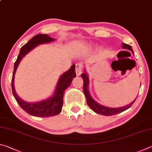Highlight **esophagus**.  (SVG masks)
<instances>
[{"mask_svg": "<svg viewBox=\"0 0 152 152\" xmlns=\"http://www.w3.org/2000/svg\"><path fill=\"white\" fill-rule=\"evenodd\" d=\"M75 71L76 75L77 76H79L83 72V65L81 63H77L76 67H75Z\"/></svg>", "mask_w": 152, "mask_h": 152, "instance_id": "esophagus-1", "label": "esophagus"}]
</instances>
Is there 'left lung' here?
Wrapping results in <instances>:
<instances>
[{"label":"left lung","instance_id":"1","mask_svg":"<svg viewBox=\"0 0 152 152\" xmlns=\"http://www.w3.org/2000/svg\"><path fill=\"white\" fill-rule=\"evenodd\" d=\"M122 48L124 49H126L130 50L131 51L134 53V51L132 50V47L130 46L129 45H127L126 43H123L122 45ZM82 79L83 80V92L84 94L86 95V99H87V105H89V107L91 109V110L95 111V113H99L100 115H105V116H110L113 115H115L117 113H121L124 111H126L127 109H129L131 106L134 104L135 99L130 104L127 105L124 107H118V108H111V107H107L105 106L102 105L97 103L91 97V95L89 94V89H88V86H89V78L87 77V75L86 72H84V73H82L81 75Z\"/></svg>","mask_w":152,"mask_h":152}]
</instances>
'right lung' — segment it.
<instances>
[{"instance_id": "obj_1", "label": "right lung", "mask_w": 152, "mask_h": 152, "mask_svg": "<svg viewBox=\"0 0 152 152\" xmlns=\"http://www.w3.org/2000/svg\"><path fill=\"white\" fill-rule=\"evenodd\" d=\"M54 41V39L47 34H37L33 37L27 43L21 47L19 54L15 61L14 65V71L12 77V91L16 101H17L20 107L25 111L26 113L36 117H42V118H48L50 116H55L60 113L62 110L63 104V95L65 90L70 86L72 80L76 77L75 73V65H73L69 71L63 73L58 79L57 85V87L54 93L53 96L45 101L37 102V103H28L25 102L19 98L16 94L14 87V77L16 70H17L18 64L22 59L23 57L26 53H28L33 48L38 45L47 43Z\"/></svg>"}]
</instances>
